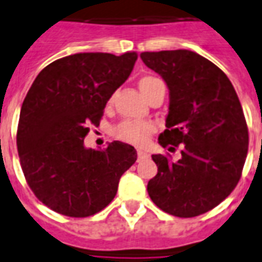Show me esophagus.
<instances>
[{"instance_id": "1", "label": "esophagus", "mask_w": 262, "mask_h": 262, "mask_svg": "<svg viewBox=\"0 0 262 262\" xmlns=\"http://www.w3.org/2000/svg\"><path fill=\"white\" fill-rule=\"evenodd\" d=\"M146 158H148V154H147V151L137 150V160L141 161V160H146Z\"/></svg>"}]
</instances>
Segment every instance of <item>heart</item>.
Returning <instances> with one entry per match:
<instances>
[{
  "label": "heart",
  "instance_id": "1",
  "mask_svg": "<svg viewBox=\"0 0 262 262\" xmlns=\"http://www.w3.org/2000/svg\"><path fill=\"white\" fill-rule=\"evenodd\" d=\"M161 84H164V83L161 82L158 77L154 76H144L139 80V89L147 100ZM154 130H156V126L151 122L123 121L112 129V135L118 140L135 144V146H143V144H146Z\"/></svg>",
  "mask_w": 262,
  "mask_h": 262
}]
</instances>
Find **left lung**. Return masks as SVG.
I'll return each mask as SVG.
<instances>
[{
	"instance_id": "obj_1",
	"label": "left lung",
	"mask_w": 262,
	"mask_h": 262,
	"mask_svg": "<svg viewBox=\"0 0 262 262\" xmlns=\"http://www.w3.org/2000/svg\"><path fill=\"white\" fill-rule=\"evenodd\" d=\"M169 90L166 129L158 143L180 157L154 154L158 166L147 191L168 214L191 218L222 203L237 185L249 150L239 97L220 68L189 50L141 52Z\"/></svg>"
}]
</instances>
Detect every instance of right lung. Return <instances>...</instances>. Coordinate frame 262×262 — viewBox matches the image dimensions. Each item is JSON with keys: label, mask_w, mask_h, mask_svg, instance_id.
<instances>
[{"label": "right lung", "mask_w": 262, "mask_h": 262, "mask_svg": "<svg viewBox=\"0 0 262 262\" xmlns=\"http://www.w3.org/2000/svg\"><path fill=\"white\" fill-rule=\"evenodd\" d=\"M136 59L135 51L61 58L38 73L25 97L16 135L20 165L36 197L58 214L84 218L104 210L136 162L135 147L122 141L105 150L84 147L89 125L100 123Z\"/></svg>", "instance_id": "1"}]
</instances>
